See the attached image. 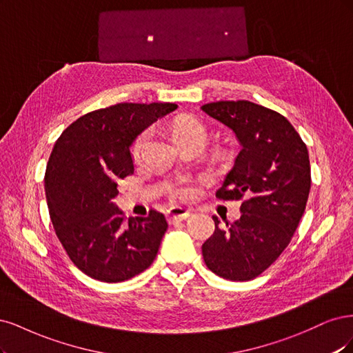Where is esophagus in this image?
<instances>
[{
  "label": "esophagus",
  "mask_w": 353,
  "mask_h": 353,
  "mask_svg": "<svg viewBox=\"0 0 353 353\" xmlns=\"http://www.w3.org/2000/svg\"><path fill=\"white\" fill-rule=\"evenodd\" d=\"M190 214H192V212L188 211V210H185V208L174 207V208H172V210H170V211L167 212V220H168L170 224H172V223H174V221H181V220L189 219Z\"/></svg>",
  "instance_id": "esophagus-1"
}]
</instances>
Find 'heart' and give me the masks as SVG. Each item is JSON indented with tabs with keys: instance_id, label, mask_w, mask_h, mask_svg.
<instances>
[{
	"instance_id": "b5f03b06",
	"label": "heart",
	"mask_w": 353,
	"mask_h": 353,
	"mask_svg": "<svg viewBox=\"0 0 353 353\" xmlns=\"http://www.w3.org/2000/svg\"><path fill=\"white\" fill-rule=\"evenodd\" d=\"M172 132L179 143L188 142V141H198V142L205 143L208 138V130L205 124L193 116H180L174 119L172 123ZM146 139H148V133H142L133 142L132 154L134 160H139L142 157ZM195 193H196V189L193 188V185L189 183V181H180V183L173 189V195L180 199H190L195 196Z\"/></svg>"
}]
</instances>
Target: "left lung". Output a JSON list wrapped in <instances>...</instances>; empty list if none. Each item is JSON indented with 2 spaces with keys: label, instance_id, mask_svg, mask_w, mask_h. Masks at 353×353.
Here are the masks:
<instances>
[{
  "label": "left lung",
  "instance_id": "8db88e82",
  "mask_svg": "<svg viewBox=\"0 0 353 353\" xmlns=\"http://www.w3.org/2000/svg\"><path fill=\"white\" fill-rule=\"evenodd\" d=\"M202 111L230 128L242 150L215 193L242 199L241 219L212 217L215 230L202 245L207 267L223 279L246 281L265 271L290 243L311 189L306 145L286 117L251 101H217Z\"/></svg>",
  "mask_w": 353,
  "mask_h": 353
}]
</instances>
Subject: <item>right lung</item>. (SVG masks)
Wrapping results in <instances>:
<instances>
[{
  "instance_id": "obj_1",
  "label": "right lung",
  "mask_w": 353,
  "mask_h": 353,
  "mask_svg": "<svg viewBox=\"0 0 353 353\" xmlns=\"http://www.w3.org/2000/svg\"><path fill=\"white\" fill-rule=\"evenodd\" d=\"M176 108L170 102H121L79 117L57 139L45 195L57 237L86 276L119 283L154 263L168 227L165 217L151 210L128 221L114 199L119 180L134 172V139Z\"/></svg>"
}]
</instances>
